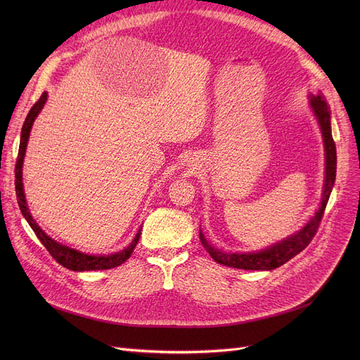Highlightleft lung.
Masks as SVG:
<instances>
[{
    "instance_id": "obj_1",
    "label": "left lung",
    "mask_w": 360,
    "mask_h": 360,
    "mask_svg": "<svg viewBox=\"0 0 360 360\" xmlns=\"http://www.w3.org/2000/svg\"><path fill=\"white\" fill-rule=\"evenodd\" d=\"M311 106L314 109V113L318 118L321 131H323L324 137V147H326V184H324V193H323V202H321L319 210L316 214L308 221L305 228H302L297 233L293 236L281 240L271 248H267L266 251L261 252H252V254H231L223 252L220 250H216L214 247L205 240L204 235L200 232V240L205 251L212 255V258L223 264V266L233 267V269H242V270H274L283 264H286L289 259L296 257L299 252L304 251L314 236L318 232L319 223L323 220L326 207L331 194V190L335 181V169H337V153H335V143L331 136V125H330V108L326 103L323 96L311 98Z\"/></svg>"
}]
</instances>
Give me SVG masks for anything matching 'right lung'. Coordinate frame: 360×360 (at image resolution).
<instances>
[{
  "instance_id": "obj_1",
  "label": "right lung",
  "mask_w": 360,
  "mask_h": 360,
  "mask_svg": "<svg viewBox=\"0 0 360 360\" xmlns=\"http://www.w3.org/2000/svg\"><path fill=\"white\" fill-rule=\"evenodd\" d=\"M46 96H48L46 91H44L41 94V98L37 99V102L29 110L27 117L25 120V124H23V128H22L20 147H18V155H17V162H15V169H14V172H15V194H17L18 207H20V210H22L25 219L30 224V228L33 229L37 239L42 242V245L46 248V251L52 255V258L58 264H61L63 267H65L68 270H72V271L109 270V269H113V267H118V266H121L122 262H125L131 257L132 251H134L136 245L139 243L140 235H141V229L139 231L136 238L132 239V242L128 245V247L124 251L117 252V254H110V255L96 257V255L82 254L79 251L71 250L68 247H64V245H61L58 242H55L39 228V226L36 224V221L33 220V217L29 213L26 198H25V191H23V182H22V166H23L26 146H27V140H29V134H30L33 121L37 117V113H39L41 109L44 108V105L46 102Z\"/></svg>"
}]
</instances>
